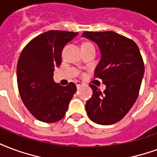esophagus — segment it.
<instances>
[{
  "instance_id": "obj_1",
  "label": "esophagus",
  "mask_w": 157,
  "mask_h": 157,
  "mask_svg": "<svg viewBox=\"0 0 157 157\" xmlns=\"http://www.w3.org/2000/svg\"><path fill=\"white\" fill-rule=\"evenodd\" d=\"M75 85H76V87L80 88L81 87V86H82V83H81L80 82H75Z\"/></svg>"
}]
</instances>
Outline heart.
Instances as JSON below:
<instances>
[{"label":"heart","mask_w":157,"mask_h":157,"mask_svg":"<svg viewBox=\"0 0 157 157\" xmlns=\"http://www.w3.org/2000/svg\"><path fill=\"white\" fill-rule=\"evenodd\" d=\"M83 45H92V44H90V43H84Z\"/></svg>","instance_id":"heart-1"}]
</instances>
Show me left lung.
Wrapping results in <instances>:
<instances>
[{"label": "left lung", "instance_id": "obj_1", "mask_svg": "<svg viewBox=\"0 0 157 157\" xmlns=\"http://www.w3.org/2000/svg\"><path fill=\"white\" fill-rule=\"evenodd\" d=\"M82 37L97 44L101 53L95 77L105 85L101 92L90 85L93 94L86 104L88 117L100 125H111L125 117L137 99L144 62L137 45L114 31H85Z\"/></svg>", "mask_w": 157, "mask_h": 157}]
</instances>
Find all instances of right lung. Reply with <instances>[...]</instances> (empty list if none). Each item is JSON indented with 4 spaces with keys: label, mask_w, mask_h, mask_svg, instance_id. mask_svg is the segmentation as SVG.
Returning <instances> with one entry per match:
<instances>
[{
    "label": "right lung",
    "mask_w": 157,
    "mask_h": 157,
    "mask_svg": "<svg viewBox=\"0 0 157 157\" xmlns=\"http://www.w3.org/2000/svg\"><path fill=\"white\" fill-rule=\"evenodd\" d=\"M78 32L49 31L37 36L24 47L17 68V85L24 105L37 120L46 123L64 117L76 90L75 83H56L53 73L61 64L65 45Z\"/></svg>",
    "instance_id": "add662e5"
}]
</instances>
